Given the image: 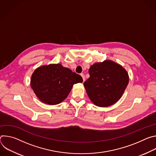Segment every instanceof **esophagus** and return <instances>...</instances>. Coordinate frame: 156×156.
<instances>
[{
	"mask_svg": "<svg viewBox=\"0 0 156 156\" xmlns=\"http://www.w3.org/2000/svg\"><path fill=\"white\" fill-rule=\"evenodd\" d=\"M81 76H82V78H83V82H84V81H85V80H86V78H85L84 75L83 73H81Z\"/></svg>",
	"mask_w": 156,
	"mask_h": 156,
	"instance_id": "esophagus-1",
	"label": "esophagus"
}]
</instances>
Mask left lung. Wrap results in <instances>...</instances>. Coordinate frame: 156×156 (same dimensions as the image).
<instances>
[{"label": "left lung", "instance_id": "left-lung-1", "mask_svg": "<svg viewBox=\"0 0 156 156\" xmlns=\"http://www.w3.org/2000/svg\"><path fill=\"white\" fill-rule=\"evenodd\" d=\"M89 73L90 78L84 86L91 101L99 107H108L117 102L129 81L126 71L111 60L91 65Z\"/></svg>", "mask_w": 156, "mask_h": 156}]
</instances>
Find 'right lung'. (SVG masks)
<instances>
[{
    "label": "right lung",
    "instance_id": "obj_1",
    "mask_svg": "<svg viewBox=\"0 0 156 156\" xmlns=\"http://www.w3.org/2000/svg\"><path fill=\"white\" fill-rule=\"evenodd\" d=\"M82 82L80 75L58 63L36 69L31 76V86L42 102L55 105L66 99L74 84Z\"/></svg>",
    "mask_w": 156,
    "mask_h": 156
}]
</instances>
